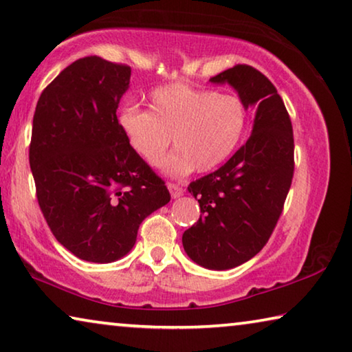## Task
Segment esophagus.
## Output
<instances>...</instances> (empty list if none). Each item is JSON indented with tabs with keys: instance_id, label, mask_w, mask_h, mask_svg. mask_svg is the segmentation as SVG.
Returning <instances> with one entry per match:
<instances>
[{
	"instance_id": "obj_1",
	"label": "esophagus",
	"mask_w": 352,
	"mask_h": 352,
	"mask_svg": "<svg viewBox=\"0 0 352 352\" xmlns=\"http://www.w3.org/2000/svg\"><path fill=\"white\" fill-rule=\"evenodd\" d=\"M168 190H170L173 198H179L181 195H184V192H186L184 190V187L177 186V184H175V182H168Z\"/></svg>"
}]
</instances>
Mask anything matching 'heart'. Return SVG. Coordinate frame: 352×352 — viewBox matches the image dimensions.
Segmentation results:
<instances>
[{
    "instance_id": "1",
    "label": "heart",
    "mask_w": 352,
    "mask_h": 352,
    "mask_svg": "<svg viewBox=\"0 0 352 352\" xmlns=\"http://www.w3.org/2000/svg\"><path fill=\"white\" fill-rule=\"evenodd\" d=\"M247 110L237 96L175 83L149 97V111L126 108L120 127L131 148L151 166L164 160L173 137L171 175L212 171L230 159L245 132Z\"/></svg>"
}]
</instances>
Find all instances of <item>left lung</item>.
I'll use <instances>...</instances> for the list:
<instances>
[{"label":"left lung","instance_id":"1","mask_svg":"<svg viewBox=\"0 0 352 352\" xmlns=\"http://www.w3.org/2000/svg\"><path fill=\"white\" fill-rule=\"evenodd\" d=\"M230 83L245 108L258 105L252 135L217 171L190 182L201 215L184 231V250L206 269L241 266L267 244L294 175L293 124L272 82L248 64L210 78Z\"/></svg>","mask_w":352,"mask_h":352}]
</instances>
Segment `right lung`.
Returning <instances> with one entry per match:
<instances>
[{
    "instance_id": "right-lung-1",
    "label": "right lung",
    "mask_w": 352,
    "mask_h": 352,
    "mask_svg": "<svg viewBox=\"0 0 352 352\" xmlns=\"http://www.w3.org/2000/svg\"><path fill=\"white\" fill-rule=\"evenodd\" d=\"M129 82L126 64L77 59L42 91L32 118L37 203L59 244L85 261L127 255L142 221L171 198L120 127Z\"/></svg>"
}]
</instances>
